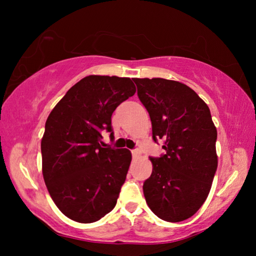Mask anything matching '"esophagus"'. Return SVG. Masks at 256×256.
Instances as JSON below:
<instances>
[{
    "label": "esophagus",
    "instance_id": "34e87169",
    "mask_svg": "<svg viewBox=\"0 0 256 256\" xmlns=\"http://www.w3.org/2000/svg\"><path fill=\"white\" fill-rule=\"evenodd\" d=\"M131 152H132L133 157H138V156L141 154V150L140 149H133Z\"/></svg>",
    "mask_w": 256,
    "mask_h": 256
}]
</instances>
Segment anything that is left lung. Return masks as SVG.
<instances>
[{
    "label": "left lung",
    "instance_id": "8db88e82",
    "mask_svg": "<svg viewBox=\"0 0 256 256\" xmlns=\"http://www.w3.org/2000/svg\"><path fill=\"white\" fill-rule=\"evenodd\" d=\"M133 81L150 115L154 141L164 140V154L150 158L152 172L144 183L146 204L164 222H183L206 200L218 166L216 128L210 110L178 81Z\"/></svg>",
    "mask_w": 256,
    "mask_h": 256
}]
</instances>
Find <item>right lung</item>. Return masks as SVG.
Returning <instances> with one entry per match:
<instances>
[{
    "mask_svg": "<svg viewBox=\"0 0 256 256\" xmlns=\"http://www.w3.org/2000/svg\"><path fill=\"white\" fill-rule=\"evenodd\" d=\"M136 94L130 78L89 76L68 89L45 124L42 138V176L50 198L63 214L90 224L118 202L131 164L128 149L102 148L112 115Z\"/></svg>",
    "mask_w": 256,
    "mask_h": 256,
    "instance_id": "1",
    "label": "right lung"
}]
</instances>
